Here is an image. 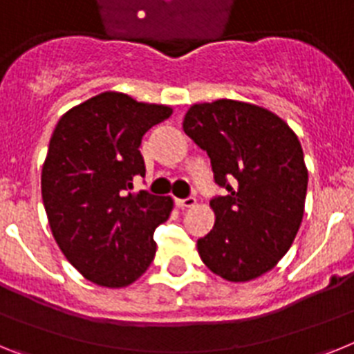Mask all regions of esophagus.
<instances>
[{
	"label": "esophagus",
	"mask_w": 354,
	"mask_h": 354,
	"mask_svg": "<svg viewBox=\"0 0 354 354\" xmlns=\"http://www.w3.org/2000/svg\"><path fill=\"white\" fill-rule=\"evenodd\" d=\"M176 205L180 209H192L196 205V198H185V200H176Z\"/></svg>",
	"instance_id": "1"
}]
</instances>
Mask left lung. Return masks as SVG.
Instances as JSON below:
<instances>
[{
	"instance_id": "left-lung-1",
	"label": "left lung",
	"mask_w": 354,
	"mask_h": 354,
	"mask_svg": "<svg viewBox=\"0 0 354 354\" xmlns=\"http://www.w3.org/2000/svg\"><path fill=\"white\" fill-rule=\"evenodd\" d=\"M183 131L207 151L216 221L198 239L205 266L230 283L270 272L290 250L304 216L308 169L293 129L275 113L239 100L194 104Z\"/></svg>"
}]
</instances>
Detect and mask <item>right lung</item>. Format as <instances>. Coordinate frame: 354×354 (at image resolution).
<instances>
[{
  "label": "right lung",
  "mask_w": 354,
  "mask_h": 354,
  "mask_svg": "<svg viewBox=\"0 0 354 354\" xmlns=\"http://www.w3.org/2000/svg\"><path fill=\"white\" fill-rule=\"evenodd\" d=\"M171 115V106L104 91L53 129L41 172L44 210L64 257L97 286H129L153 263L154 230L172 200L133 192V180L145 174L142 136Z\"/></svg>",
  "instance_id": "obj_1"
}]
</instances>
